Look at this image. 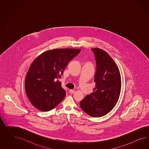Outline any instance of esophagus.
Here are the masks:
<instances>
[{
	"label": "esophagus",
	"instance_id": "1",
	"mask_svg": "<svg viewBox=\"0 0 149 149\" xmlns=\"http://www.w3.org/2000/svg\"><path fill=\"white\" fill-rule=\"evenodd\" d=\"M75 92V90H69V93L70 94H74Z\"/></svg>",
	"mask_w": 149,
	"mask_h": 149
}]
</instances>
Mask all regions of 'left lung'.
I'll use <instances>...</instances> for the list:
<instances>
[{
	"label": "left lung",
	"instance_id": "obj_1",
	"mask_svg": "<svg viewBox=\"0 0 149 149\" xmlns=\"http://www.w3.org/2000/svg\"><path fill=\"white\" fill-rule=\"evenodd\" d=\"M97 68L93 92L80 103L81 108L94 117H102L116 105L120 95L121 79L119 69L108 54L98 48L92 49Z\"/></svg>",
	"mask_w": 149,
	"mask_h": 149
}]
</instances>
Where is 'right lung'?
<instances>
[{
  "label": "right lung",
  "instance_id": "add662e5",
  "mask_svg": "<svg viewBox=\"0 0 149 149\" xmlns=\"http://www.w3.org/2000/svg\"><path fill=\"white\" fill-rule=\"evenodd\" d=\"M80 51L77 49L48 50L32 62L25 79V90L34 107L41 111H50L64 99L66 92L58 79L68 63Z\"/></svg>",
  "mask_w": 149,
  "mask_h": 149
}]
</instances>
